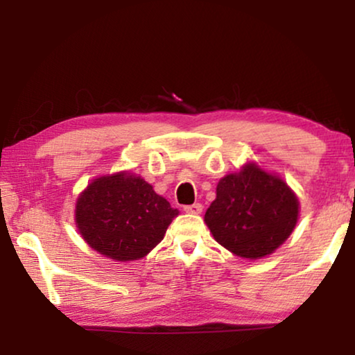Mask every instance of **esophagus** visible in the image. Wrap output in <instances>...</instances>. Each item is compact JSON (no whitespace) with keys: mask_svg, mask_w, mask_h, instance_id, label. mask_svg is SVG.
<instances>
[{"mask_svg":"<svg viewBox=\"0 0 355 355\" xmlns=\"http://www.w3.org/2000/svg\"><path fill=\"white\" fill-rule=\"evenodd\" d=\"M202 210H203L202 203H192V205L184 207V211L191 213V215H198V213H202Z\"/></svg>","mask_w":355,"mask_h":355,"instance_id":"34e87169","label":"esophagus"}]
</instances>
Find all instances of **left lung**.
I'll use <instances>...</instances> for the list:
<instances>
[{
    "mask_svg": "<svg viewBox=\"0 0 355 355\" xmlns=\"http://www.w3.org/2000/svg\"><path fill=\"white\" fill-rule=\"evenodd\" d=\"M297 215V197L283 179L245 164L241 173L218 182L205 223L216 242L232 254L261 259L288 239Z\"/></svg>",
    "mask_w": 355,
    "mask_h": 355,
    "instance_id": "1",
    "label": "left lung"
}]
</instances>
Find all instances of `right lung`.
Instances as JSON below:
<instances>
[{"mask_svg": "<svg viewBox=\"0 0 355 355\" xmlns=\"http://www.w3.org/2000/svg\"><path fill=\"white\" fill-rule=\"evenodd\" d=\"M166 198L129 173L95 179L76 205V223L92 249L113 260L142 259L178 215Z\"/></svg>", "mask_w": 355, "mask_h": 355, "instance_id": "obj_1", "label": "right lung"}]
</instances>
